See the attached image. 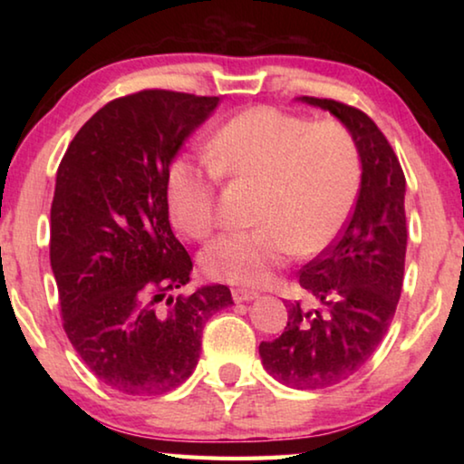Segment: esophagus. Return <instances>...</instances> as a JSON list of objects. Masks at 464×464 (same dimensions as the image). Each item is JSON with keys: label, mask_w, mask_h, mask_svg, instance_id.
<instances>
[{"label": "esophagus", "mask_w": 464, "mask_h": 464, "mask_svg": "<svg viewBox=\"0 0 464 464\" xmlns=\"http://www.w3.org/2000/svg\"><path fill=\"white\" fill-rule=\"evenodd\" d=\"M256 298H260V293H256V290L233 288V301L235 303H249V301H256Z\"/></svg>", "instance_id": "34e87169"}]
</instances>
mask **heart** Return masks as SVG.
<instances>
[{"label":"heart","instance_id":"b5f03b06","mask_svg":"<svg viewBox=\"0 0 464 464\" xmlns=\"http://www.w3.org/2000/svg\"><path fill=\"white\" fill-rule=\"evenodd\" d=\"M208 163L178 157L166 182L168 210L188 237H207L215 225L218 176L257 184L254 229L225 233L202 251L208 276L256 288L295 254L332 246L354 208L362 157L337 121L313 122L272 106L235 114L204 145Z\"/></svg>","mask_w":464,"mask_h":464}]
</instances>
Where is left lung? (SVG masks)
Listing matches in <instances>:
<instances>
[{
  "instance_id": "1",
  "label": "left lung",
  "mask_w": 464,
  "mask_h": 464,
  "mask_svg": "<svg viewBox=\"0 0 464 464\" xmlns=\"http://www.w3.org/2000/svg\"><path fill=\"white\" fill-rule=\"evenodd\" d=\"M296 100L334 114L354 135L362 157V184L348 225L298 274V285L324 309L288 303L285 332L260 343L262 364L278 382L324 389L364 366L395 315L407 249L405 176L362 110L335 100Z\"/></svg>"
}]
</instances>
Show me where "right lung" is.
<instances>
[{"mask_svg":"<svg viewBox=\"0 0 464 464\" xmlns=\"http://www.w3.org/2000/svg\"><path fill=\"white\" fill-rule=\"evenodd\" d=\"M217 96L145 90L108 102L57 169L51 268L63 327L85 366L124 395H163L194 372L225 285L174 296L192 260L169 225L168 171Z\"/></svg>","mask_w":464,"mask_h":464,"instance_id":"obj_1","label":"right lung"}]
</instances>
